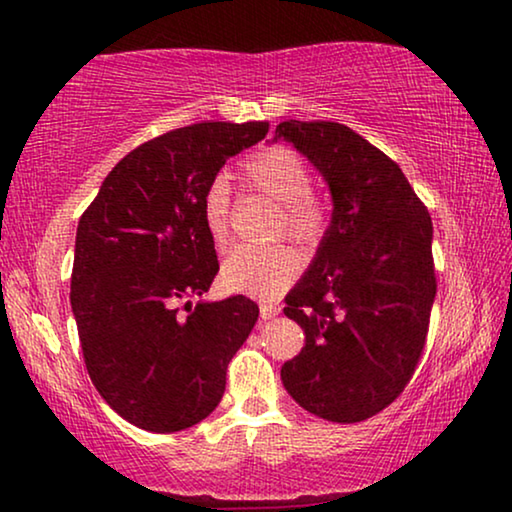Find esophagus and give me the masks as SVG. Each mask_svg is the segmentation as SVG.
<instances>
[{"mask_svg":"<svg viewBox=\"0 0 512 512\" xmlns=\"http://www.w3.org/2000/svg\"><path fill=\"white\" fill-rule=\"evenodd\" d=\"M279 314V307L272 303H261V319H272Z\"/></svg>","mask_w":512,"mask_h":512,"instance_id":"obj_1","label":"esophagus"}]
</instances>
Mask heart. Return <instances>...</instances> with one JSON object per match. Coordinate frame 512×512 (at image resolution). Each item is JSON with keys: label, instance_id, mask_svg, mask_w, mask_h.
I'll list each match as a JSON object with an SVG mask.
<instances>
[{"label": "heart", "instance_id": "obj_1", "mask_svg": "<svg viewBox=\"0 0 512 512\" xmlns=\"http://www.w3.org/2000/svg\"><path fill=\"white\" fill-rule=\"evenodd\" d=\"M244 181L254 191L282 205L277 228L300 242H317L328 228V205L310 191V167L289 146H265L242 165ZM202 221L214 244H226L230 233V186L216 177L202 195ZM298 272L296 251L286 244L249 247L240 244L221 265V279L230 291L270 298L282 293Z\"/></svg>", "mask_w": 512, "mask_h": 512}]
</instances>
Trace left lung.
<instances>
[{
	"mask_svg": "<svg viewBox=\"0 0 512 512\" xmlns=\"http://www.w3.org/2000/svg\"><path fill=\"white\" fill-rule=\"evenodd\" d=\"M284 139L317 167L333 216L284 314L305 347L282 366L293 401L354 424L401 396L424 352L433 298V223L394 160L331 121H284Z\"/></svg>",
	"mask_w": 512,
	"mask_h": 512,
	"instance_id": "left-lung-1",
	"label": "left lung"
}]
</instances>
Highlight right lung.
Segmentation results:
<instances>
[{"label": "right lung", "instance_id": "add662e5", "mask_svg": "<svg viewBox=\"0 0 512 512\" xmlns=\"http://www.w3.org/2000/svg\"><path fill=\"white\" fill-rule=\"evenodd\" d=\"M268 128L214 121L165 132L130 151L81 216L69 300L83 361L109 408L139 429L172 433L202 422L256 324L254 300L191 298L219 272L202 195Z\"/></svg>", "mask_w": 512, "mask_h": 512}]
</instances>
